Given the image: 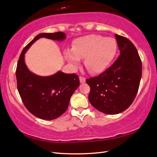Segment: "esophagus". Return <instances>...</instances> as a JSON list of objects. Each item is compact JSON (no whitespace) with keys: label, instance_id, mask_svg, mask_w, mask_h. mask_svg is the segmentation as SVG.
<instances>
[{"label":"esophagus","instance_id":"esophagus-1","mask_svg":"<svg viewBox=\"0 0 157 157\" xmlns=\"http://www.w3.org/2000/svg\"><path fill=\"white\" fill-rule=\"evenodd\" d=\"M79 79H80V83H84L85 82H86V78L82 77H80Z\"/></svg>","mask_w":157,"mask_h":157}]
</instances>
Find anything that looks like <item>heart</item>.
<instances>
[{
	"mask_svg": "<svg viewBox=\"0 0 157 157\" xmlns=\"http://www.w3.org/2000/svg\"><path fill=\"white\" fill-rule=\"evenodd\" d=\"M117 42L112 38L89 35L74 40L73 48L63 52L65 59L74 69H77L81 58L90 73H102L112 63L117 52Z\"/></svg>",
	"mask_w": 157,
	"mask_h": 157,
	"instance_id": "obj_1",
	"label": "heart"
}]
</instances>
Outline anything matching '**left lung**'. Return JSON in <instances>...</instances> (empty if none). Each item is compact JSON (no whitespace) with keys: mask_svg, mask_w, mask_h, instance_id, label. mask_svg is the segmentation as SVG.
Returning a JSON list of instances; mask_svg holds the SVG:
<instances>
[{"mask_svg":"<svg viewBox=\"0 0 157 157\" xmlns=\"http://www.w3.org/2000/svg\"><path fill=\"white\" fill-rule=\"evenodd\" d=\"M120 56L113 65L98 77L86 79L88 99L94 107L116 115L130 106L138 91L141 61L135 46L127 38L115 34Z\"/></svg>","mask_w":157,"mask_h":157,"instance_id":"obj_1","label":"left lung"}]
</instances>
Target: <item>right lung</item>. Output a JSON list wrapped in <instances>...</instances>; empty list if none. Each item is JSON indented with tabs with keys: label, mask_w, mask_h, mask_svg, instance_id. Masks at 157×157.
Here are the masks:
<instances>
[{
	"label": "right lung",
	"mask_w": 157,
	"mask_h": 157,
	"mask_svg": "<svg viewBox=\"0 0 157 157\" xmlns=\"http://www.w3.org/2000/svg\"><path fill=\"white\" fill-rule=\"evenodd\" d=\"M62 41L66 39L63 32L40 33L24 48L18 60L16 79L19 94L25 107L33 115L44 120H53L67 110L71 97L79 86L78 75L62 71L42 77L32 73L25 62V54L40 38Z\"/></svg>",
	"instance_id": "1"
}]
</instances>
